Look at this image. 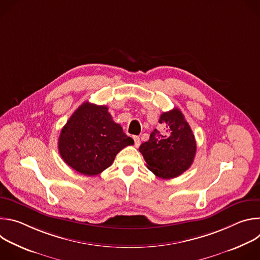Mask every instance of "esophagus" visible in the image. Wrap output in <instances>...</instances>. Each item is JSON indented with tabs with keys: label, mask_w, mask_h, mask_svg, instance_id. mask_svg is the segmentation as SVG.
Wrapping results in <instances>:
<instances>
[{
	"label": "esophagus",
	"mask_w": 260,
	"mask_h": 260,
	"mask_svg": "<svg viewBox=\"0 0 260 260\" xmlns=\"http://www.w3.org/2000/svg\"><path fill=\"white\" fill-rule=\"evenodd\" d=\"M133 139H134V142H135V146H136V147H139V146H140V144H141V140H140V138H139L138 136H134V137H133Z\"/></svg>",
	"instance_id": "34e87169"
}]
</instances>
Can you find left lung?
Wrapping results in <instances>:
<instances>
[{
  "label": "left lung",
  "mask_w": 260,
  "mask_h": 260,
  "mask_svg": "<svg viewBox=\"0 0 260 260\" xmlns=\"http://www.w3.org/2000/svg\"><path fill=\"white\" fill-rule=\"evenodd\" d=\"M159 129H154L149 140L139 150L147 168L162 179H172L188 170L197 153L194 135L178 108L164 112Z\"/></svg>",
  "instance_id": "1"
}]
</instances>
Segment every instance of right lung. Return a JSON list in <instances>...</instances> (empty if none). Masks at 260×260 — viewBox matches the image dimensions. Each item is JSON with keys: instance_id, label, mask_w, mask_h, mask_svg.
<instances>
[{"instance_id": "add662e5", "label": "right lung", "mask_w": 260, "mask_h": 260, "mask_svg": "<svg viewBox=\"0 0 260 260\" xmlns=\"http://www.w3.org/2000/svg\"><path fill=\"white\" fill-rule=\"evenodd\" d=\"M134 140L113 121L107 106L83 103L72 114L58 138V151L72 169L95 176L113 164L116 154Z\"/></svg>"}]
</instances>
